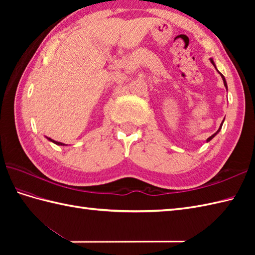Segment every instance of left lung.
Instances as JSON below:
<instances>
[{
  "label": "left lung",
  "mask_w": 255,
  "mask_h": 255,
  "mask_svg": "<svg viewBox=\"0 0 255 255\" xmlns=\"http://www.w3.org/2000/svg\"><path fill=\"white\" fill-rule=\"evenodd\" d=\"M210 61H211V63H213V64H214V66H215V63H214V61H213V59H210ZM215 68H216V66H215ZM219 73H220V72H219ZM220 75H221V78H223V81H224V84H225V86H226V88H227V82H226V79H225V77H224V75H223V74H221V73H220ZM223 123H224V122H223ZM221 126H223V124H221V125H220V128L218 129V130H217V131H216V132H215V133L213 134V136H210V137H209V138L207 139V141H210V140H211V139H213V138H214V137L216 136V134H217V133H218V132L220 131V129H221Z\"/></svg>",
  "instance_id": "left-lung-1"
}]
</instances>
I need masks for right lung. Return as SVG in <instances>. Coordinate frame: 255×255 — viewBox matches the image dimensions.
<instances>
[{"label": "right lung", "mask_w": 255, "mask_h": 255, "mask_svg": "<svg viewBox=\"0 0 255 255\" xmlns=\"http://www.w3.org/2000/svg\"><path fill=\"white\" fill-rule=\"evenodd\" d=\"M48 140H50V141H52L53 143H56V144H59V145H64V143H61V142H58V141H55V140H52L51 138H48Z\"/></svg>", "instance_id": "add662e5"}]
</instances>
